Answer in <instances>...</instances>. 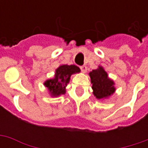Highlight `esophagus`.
I'll use <instances>...</instances> for the list:
<instances>
[{
    "mask_svg": "<svg viewBox=\"0 0 148 148\" xmlns=\"http://www.w3.org/2000/svg\"><path fill=\"white\" fill-rule=\"evenodd\" d=\"M80 69L83 73H86L87 71V66H80Z\"/></svg>",
    "mask_w": 148,
    "mask_h": 148,
    "instance_id": "esophagus-1",
    "label": "esophagus"
}]
</instances>
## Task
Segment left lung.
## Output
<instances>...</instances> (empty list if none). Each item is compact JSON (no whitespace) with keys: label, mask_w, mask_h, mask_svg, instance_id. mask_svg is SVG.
<instances>
[{"label":"left lung","mask_w":148,"mask_h":148,"mask_svg":"<svg viewBox=\"0 0 148 148\" xmlns=\"http://www.w3.org/2000/svg\"><path fill=\"white\" fill-rule=\"evenodd\" d=\"M93 93L97 99H105L114 93V82L108 77V74L102 66L93 70L90 74Z\"/></svg>","instance_id":"obj_1"}]
</instances>
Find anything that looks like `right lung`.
<instances>
[{
    "label": "right lung",
    "mask_w": 148,
    "mask_h": 148,
    "mask_svg": "<svg viewBox=\"0 0 148 148\" xmlns=\"http://www.w3.org/2000/svg\"><path fill=\"white\" fill-rule=\"evenodd\" d=\"M80 72V69L75 65H61L55 71L54 78L44 82L51 97H58L66 93V86L70 82L72 74Z\"/></svg>",
    "instance_id": "1"
}]
</instances>
